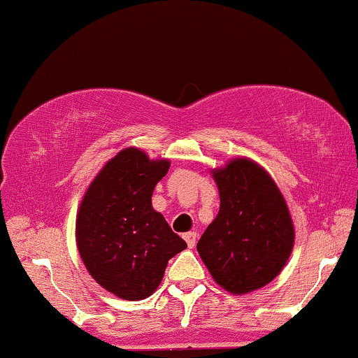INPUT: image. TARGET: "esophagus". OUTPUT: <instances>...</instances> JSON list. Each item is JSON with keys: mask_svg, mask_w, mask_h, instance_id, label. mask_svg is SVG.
I'll list each match as a JSON object with an SVG mask.
<instances>
[{"mask_svg": "<svg viewBox=\"0 0 358 358\" xmlns=\"http://www.w3.org/2000/svg\"><path fill=\"white\" fill-rule=\"evenodd\" d=\"M184 240H186L187 247L192 248L196 245V231H187L184 233Z\"/></svg>", "mask_w": 358, "mask_h": 358, "instance_id": "34e87169", "label": "esophagus"}]
</instances>
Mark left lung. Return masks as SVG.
I'll list each match as a JSON object with an SVG mask.
<instances>
[{
  "mask_svg": "<svg viewBox=\"0 0 358 358\" xmlns=\"http://www.w3.org/2000/svg\"><path fill=\"white\" fill-rule=\"evenodd\" d=\"M211 174L220 211L199 238V257L224 291L248 294L287 264L294 247L291 213L271 174L252 159H231Z\"/></svg>",
  "mask_w": 358,
  "mask_h": 358,
  "instance_id": "obj_1",
  "label": "left lung"
}]
</instances>
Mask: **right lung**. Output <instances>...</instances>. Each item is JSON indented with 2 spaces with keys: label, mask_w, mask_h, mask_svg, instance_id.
Segmentation results:
<instances>
[{
  "label": "right lung",
  "mask_w": 358,
  "mask_h": 358,
  "mask_svg": "<svg viewBox=\"0 0 358 358\" xmlns=\"http://www.w3.org/2000/svg\"><path fill=\"white\" fill-rule=\"evenodd\" d=\"M171 160L128 147L104 164L79 204L76 243L92 279L120 299L152 296L169 259L186 242L152 206L155 184Z\"/></svg>",
  "instance_id": "right-lung-1"
}]
</instances>
